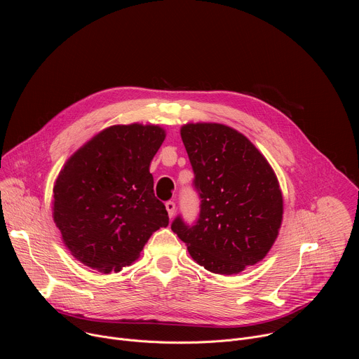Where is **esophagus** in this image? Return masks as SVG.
I'll return each mask as SVG.
<instances>
[{
	"mask_svg": "<svg viewBox=\"0 0 359 359\" xmlns=\"http://www.w3.org/2000/svg\"><path fill=\"white\" fill-rule=\"evenodd\" d=\"M165 206H166V210H168L169 217L172 219V217L175 216V212H176V204H175L173 201H168V203L165 204Z\"/></svg>",
	"mask_w": 359,
	"mask_h": 359,
	"instance_id": "esophagus-1",
	"label": "esophagus"
}]
</instances>
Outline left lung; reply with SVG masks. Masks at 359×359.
<instances>
[{
    "mask_svg": "<svg viewBox=\"0 0 359 359\" xmlns=\"http://www.w3.org/2000/svg\"><path fill=\"white\" fill-rule=\"evenodd\" d=\"M180 136L201 204L193 227L177 217L172 230L191 259L206 270L231 276L262 262L283 222L278 179L243 133L223 123H186Z\"/></svg>",
    "mask_w": 359,
    "mask_h": 359,
    "instance_id": "1",
    "label": "left lung"
}]
</instances>
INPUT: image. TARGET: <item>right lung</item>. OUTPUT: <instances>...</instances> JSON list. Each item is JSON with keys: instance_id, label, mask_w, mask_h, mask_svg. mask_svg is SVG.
Instances as JSON below:
<instances>
[{"instance_id": "obj_1", "label": "right lung", "mask_w": 359, "mask_h": 359, "mask_svg": "<svg viewBox=\"0 0 359 359\" xmlns=\"http://www.w3.org/2000/svg\"><path fill=\"white\" fill-rule=\"evenodd\" d=\"M165 137L158 125H114L65 162L54 184L53 217L78 262L104 274L119 273L169 224L149 172Z\"/></svg>"}]
</instances>
